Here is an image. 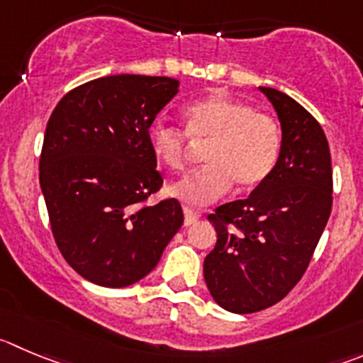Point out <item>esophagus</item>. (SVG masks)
<instances>
[{"mask_svg": "<svg viewBox=\"0 0 363 363\" xmlns=\"http://www.w3.org/2000/svg\"><path fill=\"white\" fill-rule=\"evenodd\" d=\"M184 216H185V219H184L185 226H191V224H194L196 220L199 219V213L194 212L192 208H189V206H184Z\"/></svg>", "mask_w": 363, "mask_h": 363, "instance_id": "obj_1", "label": "esophagus"}]
</instances>
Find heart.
Returning a JSON list of instances; mask_svg holds the SVG:
<instances>
[{
  "mask_svg": "<svg viewBox=\"0 0 363 363\" xmlns=\"http://www.w3.org/2000/svg\"><path fill=\"white\" fill-rule=\"evenodd\" d=\"M185 133L192 143H208L205 167L167 187L172 198L203 206L223 198L233 184L253 191L271 176L281 151V130L274 117L257 112L250 103L212 94L184 108ZM155 160L169 171L185 167V135L176 128L155 123L147 130Z\"/></svg>",
  "mask_w": 363,
  "mask_h": 363,
  "instance_id": "obj_1",
  "label": "heart"
}]
</instances>
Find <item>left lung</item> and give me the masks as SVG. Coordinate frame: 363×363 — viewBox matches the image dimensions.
Instances as JSON below:
<instances>
[{
	"label": "left lung",
	"mask_w": 363,
	"mask_h": 363,
	"mask_svg": "<svg viewBox=\"0 0 363 363\" xmlns=\"http://www.w3.org/2000/svg\"><path fill=\"white\" fill-rule=\"evenodd\" d=\"M281 126V151L264 184L246 199L208 216L216 247L203 264L206 287L220 308L253 313L294 289L308 267L331 213L330 146L323 128L296 99L260 87Z\"/></svg>",
	"instance_id": "left-lung-1"
}]
</instances>
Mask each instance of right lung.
I'll use <instances>...</instances> for the list:
<instances>
[{
    "mask_svg": "<svg viewBox=\"0 0 363 363\" xmlns=\"http://www.w3.org/2000/svg\"><path fill=\"white\" fill-rule=\"evenodd\" d=\"M178 87L167 76H103L67 92L48 121L39 179L55 242L96 285L143 279L184 224L176 199L140 206L164 184L147 130Z\"/></svg>",
    "mask_w": 363,
    "mask_h": 363,
    "instance_id": "1",
    "label": "right lung"
}]
</instances>
